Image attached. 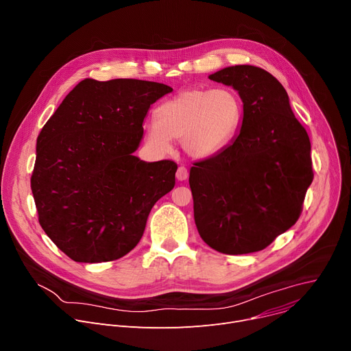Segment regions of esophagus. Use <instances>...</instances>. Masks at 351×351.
<instances>
[{
    "mask_svg": "<svg viewBox=\"0 0 351 351\" xmlns=\"http://www.w3.org/2000/svg\"><path fill=\"white\" fill-rule=\"evenodd\" d=\"M176 177H177V180H178V181H185V180L188 178V171H186V167H184V166H180V167H178V170H177V174H176Z\"/></svg>",
    "mask_w": 351,
    "mask_h": 351,
    "instance_id": "obj_1",
    "label": "esophagus"
}]
</instances>
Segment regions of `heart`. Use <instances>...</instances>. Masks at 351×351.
<instances>
[{
	"instance_id": "b5f03b06",
	"label": "heart",
	"mask_w": 351,
	"mask_h": 351,
	"mask_svg": "<svg viewBox=\"0 0 351 351\" xmlns=\"http://www.w3.org/2000/svg\"><path fill=\"white\" fill-rule=\"evenodd\" d=\"M243 119L245 102L234 88H190L158 105L156 122L145 126V139L158 152L181 141L186 154L208 158L234 142Z\"/></svg>"
}]
</instances>
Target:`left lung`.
I'll list each match as a JSON object with an SVG mask.
<instances>
[{
    "label": "left lung",
    "instance_id": "8db88e82",
    "mask_svg": "<svg viewBox=\"0 0 351 351\" xmlns=\"http://www.w3.org/2000/svg\"><path fill=\"white\" fill-rule=\"evenodd\" d=\"M209 78L241 95L245 119L229 147L190 170L195 225L217 252H260L302 212L313 180L309 136L285 88L268 71L240 64Z\"/></svg>",
    "mask_w": 351,
    "mask_h": 351
}]
</instances>
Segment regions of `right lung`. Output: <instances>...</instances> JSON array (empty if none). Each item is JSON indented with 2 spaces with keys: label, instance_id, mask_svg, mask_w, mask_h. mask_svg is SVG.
Listing matches in <instances>:
<instances>
[{
  "label": "right lung",
  "instance_id": "right-lung-1",
  "mask_svg": "<svg viewBox=\"0 0 351 351\" xmlns=\"http://www.w3.org/2000/svg\"><path fill=\"white\" fill-rule=\"evenodd\" d=\"M171 91L143 80L86 78L40 130L31 178L39 223L71 260L128 254L153 205L174 188V161L147 163L133 154L150 105Z\"/></svg>",
  "mask_w": 351,
  "mask_h": 351
}]
</instances>
